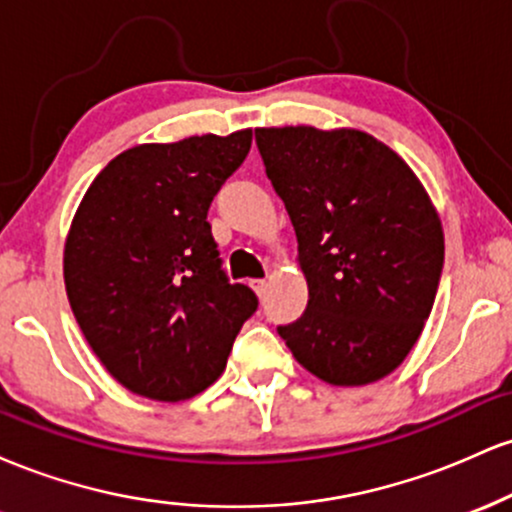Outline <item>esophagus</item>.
<instances>
[{
    "instance_id": "obj_1",
    "label": "esophagus",
    "mask_w": 512,
    "mask_h": 512,
    "mask_svg": "<svg viewBox=\"0 0 512 512\" xmlns=\"http://www.w3.org/2000/svg\"><path fill=\"white\" fill-rule=\"evenodd\" d=\"M250 289L257 293V296H262L264 291H267V281L264 279H250Z\"/></svg>"
}]
</instances>
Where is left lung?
I'll return each instance as SVG.
<instances>
[{
  "label": "left lung",
  "instance_id": "left-lung-1",
  "mask_svg": "<svg viewBox=\"0 0 512 512\" xmlns=\"http://www.w3.org/2000/svg\"><path fill=\"white\" fill-rule=\"evenodd\" d=\"M255 139L308 281V308L279 327L281 339L330 385L385 378L424 332L443 272V226L426 187L361 129L257 127Z\"/></svg>",
  "mask_w": 512,
  "mask_h": 512
}]
</instances>
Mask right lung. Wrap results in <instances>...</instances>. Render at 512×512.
<instances>
[{"label": "right lung", "instance_id": "right-lung-1", "mask_svg": "<svg viewBox=\"0 0 512 512\" xmlns=\"http://www.w3.org/2000/svg\"><path fill=\"white\" fill-rule=\"evenodd\" d=\"M252 129L139 144L105 166L64 240V286L88 346L134 395L180 402L226 368L257 310L221 269L207 211Z\"/></svg>", "mask_w": 512, "mask_h": 512}]
</instances>
